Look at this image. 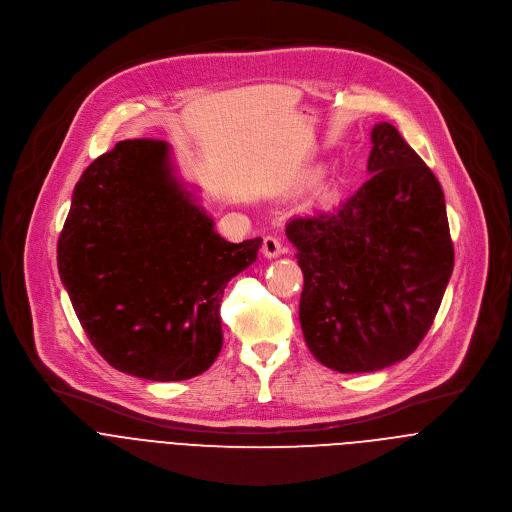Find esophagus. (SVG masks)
<instances>
[{
	"label": "esophagus",
	"mask_w": 512,
	"mask_h": 512,
	"mask_svg": "<svg viewBox=\"0 0 512 512\" xmlns=\"http://www.w3.org/2000/svg\"><path fill=\"white\" fill-rule=\"evenodd\" d=\"M261 251H263V255H265V257H277V255L283 251V245H281V241H279L277 237L267 235V237L263 239V247H261Z\"/></svg>",
	"instance_id": "esophagus-1"
}]
</instances>
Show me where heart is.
Here are the masks:
<instances>
[{"instance_id": "1", "label": "heart", "mask_w": 512, "mask_h": 512, "mask_svg": "<svg viewBox=\"0 0 512 512\" xmlns=\"http://www.w3.org/2000/svg\"><path fill=\"white\" fill-rule=\"evenodd\" d=\"M318 178V172H314V174H310V180H316Z\"/></svg>"}]
</instances>
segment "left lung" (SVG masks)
I'll list each match as a JSON object with an SVG mask.
<instances>
[{"label": "left lung", "instance_id": "obj_1", "mask_svg": "<svg viewBox=\"0 0 512 512\" xmlns=\"http://www.w3.org/2000/svg\"><path fill=\"white\" fill-rule=\"evenodd\" d=\"M369 180L332 210L291 218L310 352L338 373L405 360L454 269L444 190L391 123L373 129Z\"/></svg>", "mask_w": 512, "mask_h": 512}]
</instances>
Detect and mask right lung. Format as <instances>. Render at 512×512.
Returning a JSON list of instances; mask_svg holds the SVG:
<instances>
[{
  "mask_svg": "<svg viewBox=\"0 0 512 512\" xmlns=\"http://www.w3.org/2000/svg\"><path fill=\"white\" fill-rule=\"evenodd\" d=\"M261 239L229 243L172 174L162 139H125L72 192L58 273L97 352L148 381L204 373L223 348L227 283Z\"/></svg>",
  "mask_w": 512,
  "mask_h": 512,
  "instance_id": "right-lung-1",
  "label": "right lung"
}]
</instances>
